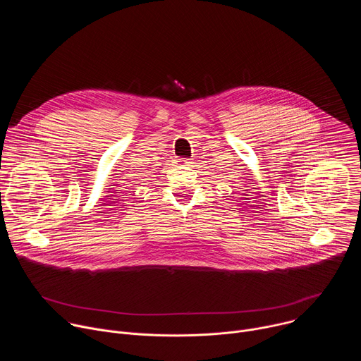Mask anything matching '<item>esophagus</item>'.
Masks as SVG:
<instances>
[{
  "instance_id": "1",
  "label": "esophagus",
  "mask_w": 361,
  "mask_h": 361,
  "mask_svg": "<svg viewBox=\"0 0 361 361\" xmlns=\"http://www.w3.org/2000/svg\"><path fill=\"white\" fill-rule=\"evenodd\" d=\"M190 163H191L190 159H178V160H177V164H178V166H184V167H185V166H190Z\"/></svg>"
}]
</instances>
